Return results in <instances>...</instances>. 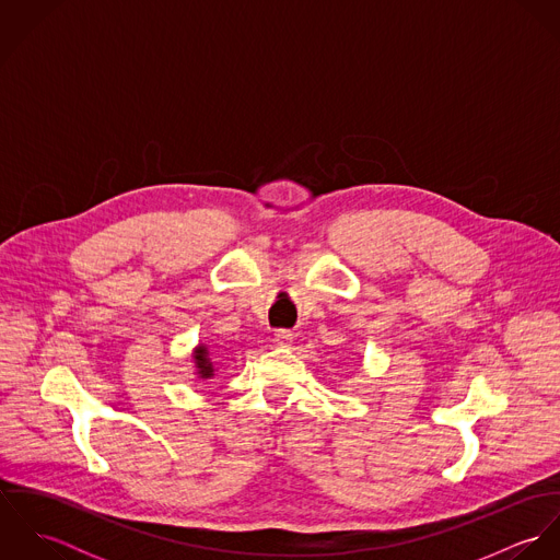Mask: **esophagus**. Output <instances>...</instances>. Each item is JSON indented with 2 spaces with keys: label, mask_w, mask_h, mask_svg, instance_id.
<instances>
[{
  "label": "esophagus",
  "mask_w": 560,
  "mask_h": 560,
  "mask_svg": "<svg viewBox=\"0 0 560 560\" xmlns=\"http://www.w3.org/2000/svg\"><path fill=\"white\" fill-rule=\"evenodd\" d=\"M293 338H295L293 331H289V329H278L273 340H276L278 347H291V345H293Z\"/></svg>",
  "instance_id": "34e87169"
}]
</instances>
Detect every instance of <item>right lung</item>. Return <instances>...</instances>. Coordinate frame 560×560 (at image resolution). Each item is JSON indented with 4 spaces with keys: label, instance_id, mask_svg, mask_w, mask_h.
<instances>
[{
    "label": "right lung",
    "instance_id": "right-lung-1",
    "mask_svg": "<svg viewBox=\"0 0 560 560\" xmlns=\"http://www.w3.org/2000/svg\"><path fill=\"white\" fill-rule=\"evenodd\" d=\"M191 360H194V375H196V380H202V382L213 380V375H215L218 369H215V364H213V360H211L209 345L198 342V345L194 347V351H191Z\"/></svg>",
    "mask_w": 560,
    "mask_h": 560
}]
</instances>
